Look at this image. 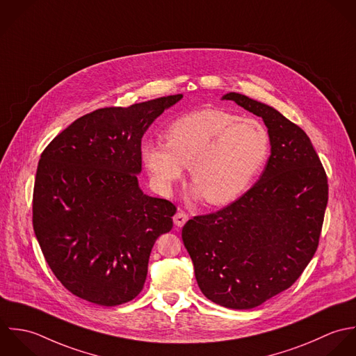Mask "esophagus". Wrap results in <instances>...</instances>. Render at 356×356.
Returning a JSON list of instances; mask_svg holds the SVG:
<instances>
[{
    "instance_id": "esophagus-1",
    "label": "esophagus",
    "mask_w": 356,
    "mask_h": 356,
    "mask_svg": "<svg viewBox=\"0 0 356 356\" xmlns=\"http://www.w3.org/2000/svg\"><path fill=\"white\" fill-rule=\"evenodd\" d=\"M187 220H188V214L184 213V212H181V211L173 216V222H175V225H177V227H183V225L187 222Z\"/></svg>"
}]
</instances>
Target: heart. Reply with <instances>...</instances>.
Here are the masks:
<instances>
[{
	"label": "heart",
	"instance_id": "1",
	"mask_svg": "<svg viewBox=\"0 0 356 356\" xmlns=\"http://www.w3.org/2000/svg\"><path fill=\"white\" fill-rule=\"evenodd\" d=\"M166 144H142V159L155 187L168 194L190 166L194 197L211 205L238 198L261 172L271 147L267 127L221 108H201L175 120Z\"/></svg>",
	"mask_w": 356,
	"mask_h": 356
}]
</instances>
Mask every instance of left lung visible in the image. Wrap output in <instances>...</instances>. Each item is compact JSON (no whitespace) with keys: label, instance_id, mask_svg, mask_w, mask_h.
Segmentation results:
<instances>
[{"label":"left lung","instance_id":"8db88e82","mask_svg":"<svg viewBox=\"0 0 356 356\" xmlns=\"http://www.w3.org/2000/svg\"><path fill=\"white\" fill-rule=\"evenodd\" d=\"M222 100L261 117L271 155L257 183L181 231L201 291L232 309L254 308L289 289L314 257L327 205V177L307 134L274 107L229 92Z\"/></svg>","mask_w":356,"mask_h":356}]
</instances>
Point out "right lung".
Returning a JSON list of instances; mask_svg holds the SVG:
<instances>
[{
    "label": "right lung",
    "mask_w": 356,
    "mask_h": 356,
    "mask_svg": "<svg viewBox=\"0 0 356 356\" xmlns=\"http://www.w3.org/2000/svg\"><path fill=\"white\" fill-rule=\"evenodd\" d=\"M181 97L99 108L41 154L33 227L52 273L76 297L114 307L142 291L151 249L176 213L172 202L139 186L142 138Z\"/></svg>",
    "instance_id": "add662e5"
}]
</instances>
